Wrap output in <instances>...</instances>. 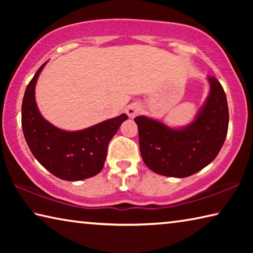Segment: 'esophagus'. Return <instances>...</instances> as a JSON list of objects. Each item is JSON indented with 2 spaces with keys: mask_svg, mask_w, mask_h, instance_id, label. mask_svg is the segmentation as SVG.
Returning a JSON list of instances; mask_svg holds the SVG:
<instances>
[{
  "mask_svg": "<svg viewBox=\"0 0 253 253\" xmlns=\"http://www.w3.org/2000/svg\"><path fill=\"white\" fill-rule=\"evenodd\" d=\"M126 113L128 116H129V118H134L135 116H137V115L142 113V107H140V105L138 104H130L127 106Z\"/></svg>",
  "mask_w": 253,
  "mask_h": 253,
  "instance_id": "obj_1",
  "label": "esophagus"
}]
</instances>
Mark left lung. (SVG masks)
I'll list each match as a JSON object with an SVG mask.
<instances>
[{
    "label": "left lung",
    "mask_w": 253,
    "mask_h": 253,
    "mask_svg": "<svg viewBox=\"0 0 253 253\" xmlns=\"http://www.w3.org/2000/svg\"><path fill=\"white\" fill-rule=\"evenodd\" d=\"M210 93L193 122L170 128L146 116H138L139 148L149 169L169 177H187L208 166L223 146L229 126L225 92L209 77Z\"/></svg>",
    "instance_id": "left-lung-1"
}]
</instances>
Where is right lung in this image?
<instances>
[{
  "label": "right lung",
  "mask_w": 253,
  "mask_h": 253,
  "mask_svg": "<svg viewBox=\"0 0 253 253\" xmlns=\"http://www.w3.org/2000/svg\"><path fill=\"white\" fill-rule=\"evenodd\" d=\"M46 62L30 81L22 101V129L30 151L44 169L65 181L92 177L104 168L107 147L122 123V114L83 130L67 131L42 117L36 102V84Z\"/></svg>",
  "instance_id": "obj_1"
}]
</instances>
